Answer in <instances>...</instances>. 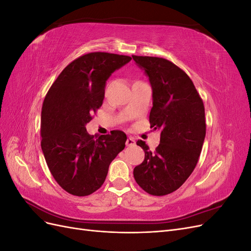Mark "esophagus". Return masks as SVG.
Wrapping results in <instances>:
<instances>
[{
    "label": "esophagus",
    "mask_w": 251,
    "mask_h": 251,
    "mask_svg": "<svg viewBox=\"0 0 251 251\" xmlns=\"http://www.w3.org/2000/svg\"><path fill=\"white\" fill-rule=\"evenodd\" d=\"M135 143H136V141H135V139L133 137H128L126 139V147H133V146H135Z\"/></svg>",
    "instance_id": "esophagus-1"
}]
</instances>
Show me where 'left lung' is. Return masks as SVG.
Here are the masks:
<instances>
[{
  "instance_id": "1",
  "label": "left lung",
  "mask_w": 251,
  "mask_h": 251,
  "mask_svg": "<svg viewBox=\"0 0 251 251\" xmlns=\"http://www.w3.org/2000/svg\"><path fill=\"white\" fill-rule=\"evenodd\" d=\"M133 59L151 87V127L161 131L155 153L137 141L144 160L134 169V178L150 195L164 196L183 184L198 162L206 133L204 104L192 79L170 60L136 55Z\"/></svg>"
}]
</instances>
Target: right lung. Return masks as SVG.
Masks as SVG:
<instances>
[{
  "instance_id": "obj_1",
  "label": "right lung",
  "mask_w": 251,
  "mask_h": 251,
  "mask_svg": "<svg viewBox=\"0 0 251 251\" xmlns=\"http://www.w3.org/2000/svg\"><path fill=\"white\" fill-rule=\"evenodd\" d=\"M132 58L92 52L68 65L52 83L41 113L42 151L53 178L66 192L83 197L100 188L110 163L126 147V135L91 136V115L101 107L113 72Z\"/></svg>"
}]
</instances>
